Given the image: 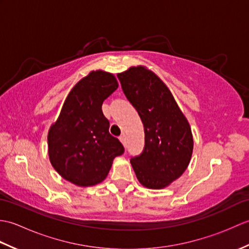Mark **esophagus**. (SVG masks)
<instances>
[{
    "instance_id": "obj_1",
    "label": "esophagus",
    "mask_w": 249,
    "mask_h": 249,
    "mask_svg": "<svg viewBox=\"0 0 249 249\" xmlns=\"http://www.w3.org/2000/svg\"><path fill=\"white\" fill-rule=\"evenodd\" d=\"M120 141L122 142V144H123L124 146H125V138H124V136H120Z\"/></svg>"
}]
</instances>
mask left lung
I'll use <instances>...</instances> for the list:
<instances>
[{"label": "left lung", "mask_w": 249, "mask_h": 249, "mask_svg": "<svg viewBox=\"0 0 249 249\" xmlns=\"http://www.w3.org/2000/svg\"><path fill=\"white\" fill-rule=\"evenodd\" d=\"M118 77L144 127V149L130 160L136 177L146 188H165L182 176L192 158L188 121L170 89L145 66L129 67Z\"/></svg>", "instance_id": "1"}]
</instances>
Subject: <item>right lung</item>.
Here are the masks:
<instances>
[{
	"label": "right lung",
	"instance_id": "obj_1",
	"mask_svg": "<svg viewBox=\"0 0 249 249\" xmlns=\"http://www.w3.org/2000/svg\"><path fill=\"white\" fill-rule=\"evenodd\" d=\"M119 87L113 73L92 71L71 89L59 118L50 126L48 154L60 176L77 186L88 187L107 178L113 160L124 153L109 133L102 110L104 100Z\"/></svg>",
	"mask_w": 249,
	"mask_h": 249
}]
</instances>
